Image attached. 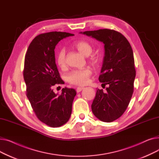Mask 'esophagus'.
Instances as JSON below:
<instances>
[{
	"label": "esophagus",
	"instance_id": "obj_1",
	"mask_svg": "<svg viewBox=\"0 0 159 159\" xmlns=\"http://www.w3.org/2000/svg\"><path fill=\"white\" fill-rule=\"evenodd\" d=\"M84 88H77V89H76V91H77V93H79V92H80V91L84 89Z\"/></svg>",
	"mask_w": 159,
	"mask_h": 159
}]
</instances>
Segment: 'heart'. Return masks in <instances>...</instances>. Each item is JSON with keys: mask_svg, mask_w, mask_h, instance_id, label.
Returning a JSON list of instances; mask_svg holds the SVG:
<instances>
[{"mask_svg": "<svg viewBox=\"0 0 159 159\" xmlns=\"http://www.w3.org/2000/svg\"><path fill=\"white\" fill-rule=\"evenodd\" d=\"M74 48L80 53L88 57L89 62L95 66L100 62L98 54L92 53L93 46L86 40H79L73 44ZM56 63L59 68L64 69L66 67V55L64 49H60L56 56ZM92 74V71L89 68L82 70H76L70 72L67 76V80L71 84L75 86H84L89 81Z\"/></svg>", "mask_w": 159, "mask_h": 159, "instance_id": "obj_1", "label": "heart"}]
</instances>
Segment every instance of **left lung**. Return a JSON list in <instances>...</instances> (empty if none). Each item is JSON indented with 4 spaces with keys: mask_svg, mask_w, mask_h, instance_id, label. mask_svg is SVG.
Wrapping results in <instances>:
<instances>
[{
    "mask_svg": "<svg viewBox=\"0 0 159 159\" xmlns=\"http://www.w3.org/2000/svg\"><path fill=\"white\" fill-rule=\"evenodd\" d=\"M83 34L104 44L105 55L98 80L108 87L106 93L103 89L97 90L91 110L99 120L111 122L126 110L134 90L136 71L133 50L127 39L113 30L86 31Z\"/></svg>",
    "mask_w": 159,
    "mask_h": 159,
    "instance_id": "left-lung-1",
    "label": "left lung"
}]
</instances>
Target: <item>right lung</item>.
Here are the masks:
<instances>
[{
	"mask_svg": "<svg viewBox=\"0 0 159 159\" xmlns=\"http://www.w3.org/2000/svg\"><path fill=\"white\" fill-rule=\"evenodd\" d=\"M73 35L61 31L42 33L31 41L25 55L23 75L26 96L37 117L52 128L68 121L77 94L74 89L66 87L60 95L52 89L53 86L64 83L55 63L54 49L61 40Z\"/></svg>",
	"mask_w": 159,
	"mask_h": 159,
	"instance_id": "right-lung-1",
	"label": "right lung"
}]
</instances>
